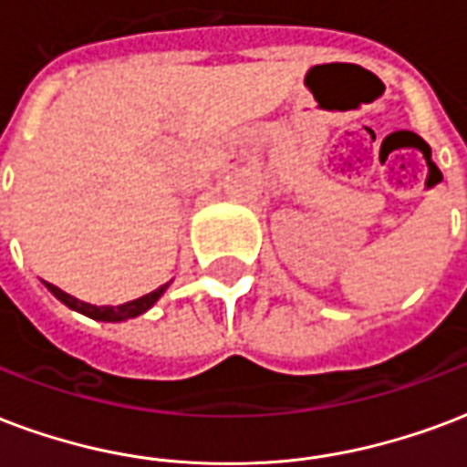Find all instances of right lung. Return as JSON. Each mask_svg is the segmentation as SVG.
Returning a JSON list of instances; mask_svg holds the SVG:
<instances>
[{
	"label": "right lung",
	"instance_id": "right-lung-1",
	"mask_svg": "<svg viewBox=\"0 0 467 467\" xmlns=\"http://www.w3.org/2000/svg\"><path fill=\"white\" fill-rule=\"evenodd\" d=\"M47 289H49L51 295L57 296L58 302H64L68 309H74V312L84 314L88 319H96V321H126V319H136L140 314H146L150 306H153L161 296L165 295V289L171 286V282L163 286H158L155 292L150 295H143L133 299V302H126V304H119V306H96V304H88V302H81V299H76V296L67 295L64 289H58V286L49 285V282H44Z\"/></svg>",
	"mask_w": 467,
	"mask_h": 467
}]
</instances>
